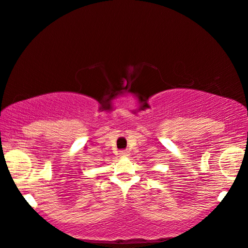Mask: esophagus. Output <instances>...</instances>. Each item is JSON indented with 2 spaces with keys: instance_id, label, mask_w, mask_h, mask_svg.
I'll use <instances>...</instances> for the list:
<instances>
[{
  "instance_id": "obj_1",
  "label": "esophagus",
  "mask_w": 248,
  "mask_h": 248,
  "mask_svg": "<svg viewBox=\"0 0 248 248\" xmlns=\"http://www.w3.org/2000/svg\"><path fill=\"white\" fill-rule=\"evenodd\" d=\"M119 155H120V157H127L129 154H128L127 151H120L119 152Z\"/></svg>"
}]
</instances>
